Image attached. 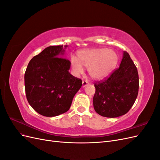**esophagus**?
I'll list each match as a JSON object with an SVG mask.
<instances>
[{
	"instance_id": "34e87169",
	"label": "esophagus",
	"mask_w": 160,
	"mask_h": 160,
	"mask_svg": "<svg viewBox=\"0 0 160 160\" xmlns=\"http://www.w3.org/2000/svg\"><path fill=\"white\" fill-rule=\"evenodd\" d=\"M88 85L89 83L87 81H83V82H82V87H83V88H85V87Z\"/></svg>"
}]
</instances>
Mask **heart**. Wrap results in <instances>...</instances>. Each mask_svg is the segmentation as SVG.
<instances>
[{
  "instance_id": "1",
  "label": "heart",
  "mask_w": 160,
  "mask_h": 160,
  "mask_svg": "<svg viewBox=\"0 0 160 160\" xmlns=\"http://www.w3.org/2000/svg\"><path fill=\"white\" fill-rule=\"evenodd\" d=\"M75 57L71 58V64L76 76L82 75L83 67L88 68L91 79L99 81L109 76L116 67L118 56L113 50L106 48H90L79 51Z\"/></svg>"
}]
</instances>
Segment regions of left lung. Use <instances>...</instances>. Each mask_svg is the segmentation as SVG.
Here are the masks:
<instances>
[{"label": "left lung", "instance_id": "1", "mask_svg": "<svg viewBox=\"0 0 160 160\" xmlns=\"http://www.w3.org/2000/svg\"><path fill=\"white\" fill-rule=\"evenodd\" d=\"M94 109L106 118L127 113L136 99L139 89L138 69L127 52H123L119 67L108 79L95 83Z\"/></svg>", "mask_w": 160, "mask_h": 160}]
</instances>
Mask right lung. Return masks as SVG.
<instances>
[{
	"label": "right lung",
	"mask_w": 160,
	"mask_h": 160,
	"mask_svg": "<svg viewBox=\"0 0 160 160\" xmlns=\"http://www.w3.org/2000/svg\"><path fill=\"white\" fill-rule=\"evenodd\" d=\"M67 47H47L30 61L25 71L28 102L45 117L67 112L81 88L82 81L70 73L71 62L63 57Z\"/></svg>",
	"instance_id": "obj_1"
}]
</instances>
